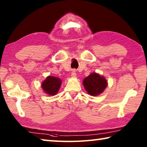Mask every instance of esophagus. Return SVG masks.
<instances>
[{"label":"esophagus","instance_id":"1","mask_svg":"<svg viewBox=\"0 0 147 147\" xmlns=\"http://www.w3.org/2000/svg\"><path fill=\"white\" fill-rule=\"evenodd\" d=\"M71 76L72 77V78H75L77 77V73H76V69H73L71 71Z\"/></svg>","mask_w":147,"mask_h":147}]
</instances>
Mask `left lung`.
Segmentation results:
<instances>
[{
    "mask_svg": "<svg viewBox=\"0 0 147 147\" xmlns=\"http://www.w3.org/2000/svg\"><path fill=\"white\" fill-rule=\"evenodd\" d=\"M84 88L89 95L97 96L104 92L108 86L107 79L104 76L94 72L84 79Z\"/></svg>",
    "mask_w": 147,
    "mask_h": 147,
    "instance_id": "8db88e82",
    "label": "left lung"
}]
</instances>
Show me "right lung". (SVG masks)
<instances>
[{
    "label": "right lung",
    "instance_id": "right-lung-1",
    "mask_svg": "<svg viewBox=\"0 0 147 147\" xmlns=\"http://www.w3.org/2000/svg\"><path fill=\"white\" fill-rule=\"evenodd\" d=\"M62 81L61 79L57 77L49 76L41 84V87L45 93L49 96H53L58 93Z\"/></svg>",
    "mask_w": 147,
    "mask_h": 147
}]
</instances>
